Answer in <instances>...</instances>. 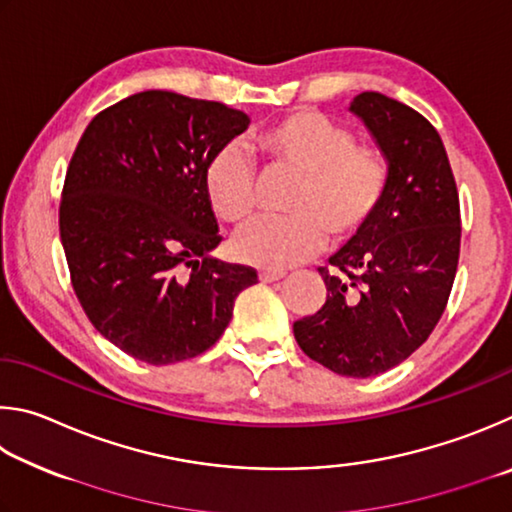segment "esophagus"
<instances>
[{
    "label": "esophagus",
    "mask_w": 512,
    "mask_h": 512,
    "mask_svg": "<svg viewBox=\"0 0 512 512\" xmlns=\"http://www.w3.org/2000/svg\"><path fill=\"white\" fill-rule=\"evenodd\" d=\"M283 276H285V272H272V270H261V272H258V279H261V283L281 281Z\"/></svg>",
    "instance_id": "esophagus-1"
}]
</instances>
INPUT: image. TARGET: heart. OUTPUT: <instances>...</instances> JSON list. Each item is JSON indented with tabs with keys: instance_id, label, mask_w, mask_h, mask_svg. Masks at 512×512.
Returning a JSON list of instances; mask_svg holds the SVG:
<instances>
[{
	"instance_id": "b5f03b06",
	"label": "heart",
	"mask_w": 512,
	"mask_h": 512,
	"mask_svg": "<svg viewBox=\"0 0 512 512\" xmlns=\"http://www.w3.org/2000/svg\"><path fill=\"white\" fill-rule=\"evenodd\" d=\"M267 168L297 175L281 220H258L233 242L236 256L263 270L306 263L326 245H344L369 227L387 200L391 168L384 150L357 143L348 125L317 110H294L254 134ZM204 197L213 215L245 224L256 209V173L240 143L206 159Z\"/></svg>"
}]
</instances>
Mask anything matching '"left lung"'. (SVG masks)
Masks as SVG:
<instances>
[{"instance_id":"8db88e82","label":"left lung","mask_w":512,"mask_h":512,"mask_svg":"<svg viewBox=\"0 0 512 512\" xmlns=\"http://www.w3.org/2000/svg\"><path fill=\"white\" fill-rule=\"evenodd\" d=\"M389 159L391 186L360 236L319 267L328 297L294 321L310 360L346 378L393 369L443 317L461 251V206L441 137L423 114L380 92L355 96Z\"/></svg>"}]
</instances>
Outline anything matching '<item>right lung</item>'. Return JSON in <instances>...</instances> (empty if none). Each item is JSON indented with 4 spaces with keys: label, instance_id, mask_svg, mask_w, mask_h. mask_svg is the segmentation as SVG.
I'll list each match as a JSON object with an SVG mask.
<instances>
[{
    "label": "right lung",
    "instance_id": "obj_1",
    "mask_svg": "<svg viewBox=\"0 0 512 512\" xmlns=\"http://www.w3.org/2000/svg\"><path fill=\"white\" fill-rule=\"evenodd\" d=\"M247 114L164 89L98 112L71 155L60 240L71 288L107 342L164 366L218 342L254 267L224 263L204 166Z\"/></svg>",
    "mask_w": 512,
    "mask_h": 512
}]
</instances>
